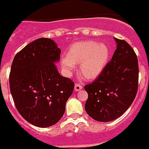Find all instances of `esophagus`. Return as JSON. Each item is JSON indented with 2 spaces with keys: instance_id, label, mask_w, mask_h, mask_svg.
Returning a JSON list of instances; mask_svg holds the SVG:
<instances>
[{
  "instance_id": "1",
  "label": "esophagus",
  "mask_w": 149,
  "mask_h": 149,
  "mask_svg": "<svg viewBox=\"0 0 149 149\" xmlns=\"http://www.w3.org/2000/svg\"><path fill=\"white\" fill-rule=\"evenodd\" d=\"M82 89V85L80 83H75L74 85V90L75 91H79V90H81Z\"/></svg>"
}]
</instances>
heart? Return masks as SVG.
<instances>
[{"label":"heart","mask_w":149,"mask_h":149,"mask_svg":"<svg viewBox=\"0 0 149 149\" xmlns=\"http://www.w3.org/2000/svg\"><path fill=\"white\" fill-rule=\"evenodd\" d=\"M109 49L97 41H86L71 45L67 56L62 58L61 64L67 73H70L80 64V73L86 79H93L100 75L109 58Z\"/></svg>","instance_id":"1"}]
</instances>
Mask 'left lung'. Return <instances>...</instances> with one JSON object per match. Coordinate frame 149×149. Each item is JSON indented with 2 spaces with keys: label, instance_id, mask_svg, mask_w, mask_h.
Segmentation results:
<instances>
[{
  "label": "left lung",
  "instance_id": "left-lung-1",
  "mask_svg": "<svg viewBox=\"0 0 149 149\" xmlns=\"http://www.w3.org/2000/svg\"><path fill=\"white\" fill-rule=\"evenodd\" d=\"M117 49L111 60L92 83L85 86L88 93L85 109L99 122L115 120L126 111L138 89V60L126 41L115 38Z\"/></svg>",
  "mask_w": 149,
  "mask_h": 149
}]
</instances>
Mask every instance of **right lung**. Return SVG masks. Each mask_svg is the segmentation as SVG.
I'll return each mask as SVG.
<instances>
[{
  "label": "right lung",
  "instance_id": "obj_1",
  "mask_svg": "<svg viewBox=\"0 0 149 149\" xmlns=\"http://www.w3.org/2000/svg\"><path fill=\"white\" fill-rule=\"evenodd\" d=\"M60 50L52 39H37L15 55L9 74L15 108L28 123L38 127L54 125L62 118L74 82L63 77L54 63Z\"/></svg>",
  "mask_w": 149,
  "mask_h": 149
}]
</instances>
